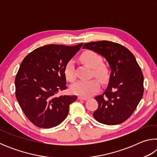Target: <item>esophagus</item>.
Here are the masks:
<instances>
[{"mask_svg": "<svg viewBox=\"0 0 157 157\" xmlns=\"http://www.w3.org/2000/svg\"><path fill=\"white\" fill-rule=\"evenodd\" d=\"M78 99L79 100H86L87 99H88V98L83 97V96H79L78 97Z\"/></svg>", "mask_w": 157, "mask_h": 157, "instance_id": "esophagus-1", "label": "esophagus"}]
</instances>
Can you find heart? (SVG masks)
<instances>
[{
  "label": "heart",
  "mask_w": 157,
  "mask_h": 157,
  "mask_svg": "<svg viewBox=\"0 0 157 157\" xmlns=\"http://www.w3.org/2000/svg\"><path fill=\"white\" fill-rule=\"evenodd\" d=\"M79 59L84 64L92 68L93 74L100 81H105L107 79L109 73L108 67L104 63H102V58L98 53L92 50H86L82 53ZM64 74L68 81L73 82L75 79L74 65L72 61H68L66 63ZM99 82L95 79L87 81L81 80L72 85L71 91L75 94L87 97L95 94L99 89Z\"/></svg>",
  "instance_id": "b5f03b06"
}]
</instances>
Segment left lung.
Here are the masks:
<instances>
[{
  "label": "left lung",
  "instance_id": "1",
  "mask_svg": "<svg viewBox=\"0 0 157 157\" xmlns=\"http://www.w3.org/2000/svg\"><path fill=\"white\" fill-rule=\"evenodd\" d=\"M82 48L104 57L111 71L104 93L95 97L98 107L93 116L107 125L123 123L136 109L144 91L143 75L136 58L127 48L112 41L90 42Z\"/></svg>",
  "mask_w": 157,
  "mask_h": 157
}]
</instances>
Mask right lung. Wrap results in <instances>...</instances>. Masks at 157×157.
Listing matches in <instances>:
<instances>
[{
  "label": "right lung",
  "mask_w": 157,
  "mask_h": 157,
  "mask_svg": "<svg viewBox=\"0 0 157 157\" xmlns=\"http://www.w3.org/2000/svg\"><path fill=\"white\" fill-rule=\"evenodd\" d=\"M82 44L46 45L29 53L21 62L15 78V95L21 109L34 125L51 128L67 116L69 105L77 96L56 95L67 88L65 65Z\"/></svg>",
  "instance_id": "1"
}]
</instances>
